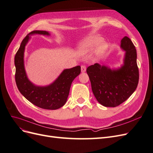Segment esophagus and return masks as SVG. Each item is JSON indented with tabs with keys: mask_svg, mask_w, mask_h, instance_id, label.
Instances as JSON below:
<instances>
[{
	"mask_svg": "<svg viewBox=\"0 0 153 153\" xmlns=\"http://www.w3.org/2000/svg\"><path fill=\"white\" fill-rule=\"evenodd\" d=\"M81 71H82V73L85 72V71H86V66H84V65H82V66H81Z\"/></svg>",
	"mask_w": 153,
	"mask_h": 153,
	"instance_id": "1",
	"label": "esophagus"
}]
</instances>
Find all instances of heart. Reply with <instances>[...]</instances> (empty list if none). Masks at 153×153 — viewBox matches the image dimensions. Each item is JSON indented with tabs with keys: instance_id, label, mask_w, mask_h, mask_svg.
<instances>
[{
	"instance_id": "heart-1",
	"label": "heart",
	"mask_w": 153,
	"mask_h": 153,
	"mask_svg": "<svg viewBox=\"0 0 153 153\" xmlns=\"http://www.w3.org/2000/svg\"><path fill=\"white\" fill-rule=\"evenodd\" d=\"M103 38L98 36H91L87 38L84 42L80 45V49L83 50H91L97 47V52L99 55H102L107 49L108 45L105 41H102Z\"/></svg>"
}]
</instances>
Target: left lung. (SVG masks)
Masks as SVG:
<instances>
[{"mask_svg":"<svg viewBox=\"0 0 153 153\" xmlns=\"http://www.w3.org/2000/svg\"><path fill=\"white\" fill-rule=\"evenodd\" d=\"M121 47L126 52L121 68L112 70L96 63L87 68L95 98L106 107H115L124 102L136 90L138 84L135 47L131 39L125 36L121 40Z\"/></svg>","mask_w":153,"mask_h":153,"instance_id":"left-lung-1","label":"left lung"}]
</instances>
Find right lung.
<instances>
[{"label":"right lung","mask_w":153,"mask_h":153,"mask_svg":"<svg viewBox=\"0 0 153 153\" xmlns=\"http://www.w3.org/2000/svg\"><path fill=\"white\" fill-rule=\"evenodd\" d=\"M35 34L50 35L47 31L34 30L23 39L15 57L16 84L20 93L33 105L43 109L56 110L66 103L71 83L80 73L81 68L77 66L64 69L57 79L48 86L34 85L27 76L24 55L25 47L30 38V35Z\"/></svg>","instance_id":"add662e5"}]
</instances>
